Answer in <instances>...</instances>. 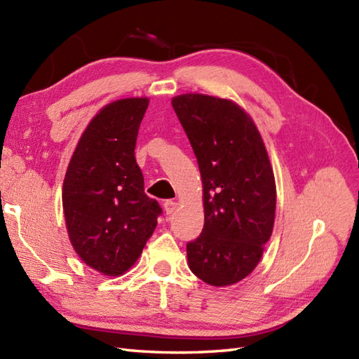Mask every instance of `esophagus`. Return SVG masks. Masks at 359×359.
<instances>
[{"mask_svg":"<svg viewBox=\"0 0 359 359\" xmlns=\"http://www.w3.org/2000/svg\"><path fill=\"white\" fill-rule=\"evenodd\" d=\"M176 208H177V203H176V201H172V200H167V201H165V203H163L165 212H167L168 215L172 214L174 210H176Z\"/></svg>","mask_w":359,"mask_h":359,"instance_id":"1","label":"esophagus"}]
</instances>
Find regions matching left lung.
<instances>
[{
	"instance_id": "8db88e82",
	"label": "left lung",
	"mask_w": 359,
	"mask_h": 359,
	"mask_svg": "<svg viewBox=\"0 0 359 359\" xmlns=\"http://www.w3.org/2000/svg\"><path fill=\"white\" fill-rule=\"evenodd\" d=\"M203 182L205 226L187 244L198 279L227 287L247 278L270 240L276 183L262 137L252 118L231 100L203 94L174 97Z\"/></svg>"
}]
</instances>
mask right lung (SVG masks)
<instances>
[{
  "label": "right lung",
  "mask_w": 359,
  "mask_h": 359,
  "mask_svg": "<svg viewBox=\"0 0 359 359\" xmlns=\"http://www.w3.org/2000/svg\"><path fill=\"white\" fill-rule=\"evenodd\" d=\"M149 98H124L92 118L69 161L62 201L74 250L86 265L121 276L140 258L162 208L144 192L135 158Z\"/></svg>",
  "instance_id": "right-lung-1"
}]
</instances>
